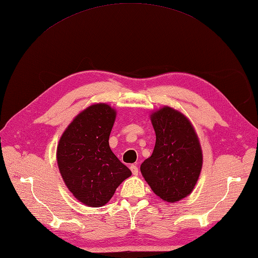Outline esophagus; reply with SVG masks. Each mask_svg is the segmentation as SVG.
I'll return each instance as SVG.
<instances>
[{"label": "esophagus", "mask_w": 258, "mask_h": 258, "mask_svg": "<svg viewBox=\"0 0 258 258\" xmlns=\"http://www.w3.org/2000/svg\"><path fill=\"white\" fill-rule=\"evenodd\" d=\"M131 170H132V173H133L134 176H137L139 175V168H137V166L136 165H131Z\"/></svg>", "instance_id": "1"}]
</instances>
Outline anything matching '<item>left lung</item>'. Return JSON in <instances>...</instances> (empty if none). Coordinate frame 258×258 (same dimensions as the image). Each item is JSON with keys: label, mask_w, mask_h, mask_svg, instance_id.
<instances>
[{"label": "left lung", "mask_w": 258, "mask_h": 258, "mask_svg": "<svg viewBox=\"0 0 258 258\" xmlns=\"http://www.w3.org/2000/svg\"><path fill=\"white\" fill-rule=\"evenodd\" d=\"M156 134L152 156L141 171L154 194L166 202H177L191 194L202 168L199 139L182 113L164 106L151 115Z\"/></svg>", "instance_id": "1"}]
</instances>
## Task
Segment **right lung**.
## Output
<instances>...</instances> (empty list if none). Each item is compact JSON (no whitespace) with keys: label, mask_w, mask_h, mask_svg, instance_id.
<instances>
[{"label":"right lung","mask_w":258,"mask_h":258,"mask_svg":"<svg viewBox=\"0 0 258 258\" xmlns=\"http://www.w3.org/2000/svg\"><path fill=\"white\" fill-rule=\"evenodd\" d=\"M116 111L92 104L66 128L57 146L63 181L77 200L92 208L104 206L132 172L111 151L110 134Z\"/></svg>","instance_id":"obj_1"}]
</instances>
